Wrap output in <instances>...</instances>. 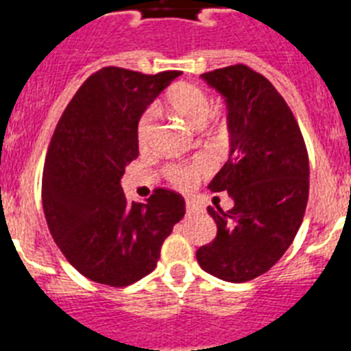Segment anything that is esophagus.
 I'll use <instances>...</instances> for the list:
<instances>
[{
  "instance_id": "34e87169",
  "label": "esophagus",
  "mask_w": 351,
  "mask_h": 351,
  "mask_svg": "<svg viewBox=\"0 0 351 351\" xmlns=\"http://www.w3.org/2000/svg\"><path fill=\"white\" fill-rule=\"evenodd\" d=\"M197 206H195L193 202H190V200H188V202H186V213L188 214H193V213H197Z\"/></svg>"
}]
</instances>
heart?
<instances>
[{
  "label": "heart",
  "instance_id": "heart-1",
  "mask_svg": "<svg viewBox=\"0 0 351 351\" xmlns=\"http://www.w3.org/2000/svg\"><path fill=\"white\" fill-rule=\"evenodd\" d=\"M167 105L173 114L188 123L191 128L200 130L206 126L213 112V101L206 89L198 88L195 84H178L167 95ZM154 117L156 112L153 108L145 110L137 123V144L145 149L151 144L154 132ZM207 163L202 160H195L190 163H167L163 167V176L172 186L179 190H188L200 178L207 173Z\"/></svg>",
  "mask_w": 351,
  "mask_h": 351
}]
</instances>
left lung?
Returning <instances> with one entry per match:
<instances>
[{"instance_id": "obj_1", "label": "left lung", "mask_w": 351, "mask_h": 351, "mask_svg": "<svg viewBox=\"0 0 351 351\" xmlns=\"http://www.w3.org/2000/svg\"><path fill=\"white\" fill-rule=\"evenodd\" d=\"M228 105L230 156L209 184L228 191L230 210L207 207L218 234L200 246V267L244 283L265 274L293 243L309 195V158L283 96L247 64L202 73Z\"/></svg>"}]
</instances>
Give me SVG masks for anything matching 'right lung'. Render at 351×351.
Wrapping results in <instances>:
<instances>
[{"label": "right lung", "instance_id": "right-lung-1", "mask_svg": "<svg viewBox=\"0 0 351 351\" xmlns=\"http://www.w3.org/2000/svg\"><path fill=\"white\" fill-rule=\"evenodd\" d=\"M179 75L105 66L58 121L43 165V213L61 253L95 283L128 287L153 272L163 241L184 216L176 191L154 188L145 204H130L119 184L138 156L142 112Z\"/></svg>", "mask_w": 351, "mask_h": 351}]
</instances>
